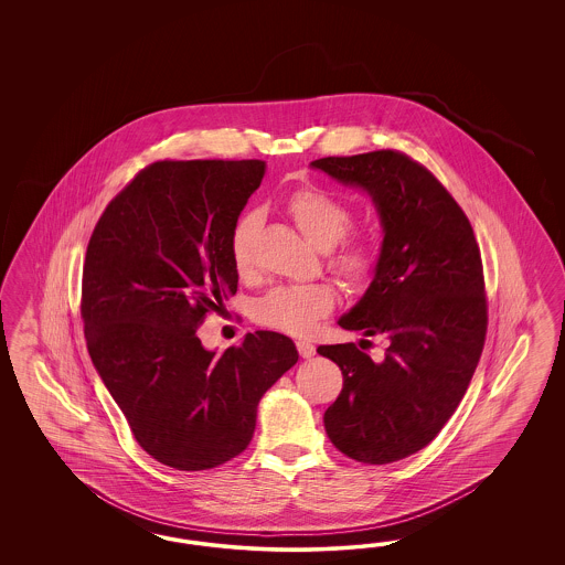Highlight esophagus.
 Masks as SVG:
<instances>
[{
	"label": "esophagus",
	"instance_id": "esophagus-1",
	"mask_svg": "<svg viewBox=\"0 0 565 565\" xmlns=\"http://www.w3.org/2000/svg\"><path fill=\"white\" fill-rule=\"evenodd\" d=\"M296 348H298V354H300L302 359H310V356H315V352H317L315 343H310L308 340H298Z\"/></svg>",
	"mask_w": 565,
	"mask_h": 565
}]
</instances>
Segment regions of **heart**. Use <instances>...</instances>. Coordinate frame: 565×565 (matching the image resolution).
Here are the masks:
<instances>
[{
  "mask_svg": "<svg viewBox=\"0 0 565 565\" xmlns=\"http://www.w3.org/2000/svg\"><path fill=\"white\" fill-rule=\"evenodd\" d=\"M286 211L317 248L329 250V269L350 290H360L369 284L376 269L375 246L362 236H348L354 225L350 206L317 186H305L291 192ZM257 215H244L234 223L230 234V255L236 274H250L253 246L257 236ZM335 305V294L326 284L310 286H279L260 296L253 305L255 321L291 335H305L317 326Z\"/></svg>",
  "mask_w": 565,
  "mask_h": 565,
  "instance_id": "1",
  "label": "heart"
}]
</instances>
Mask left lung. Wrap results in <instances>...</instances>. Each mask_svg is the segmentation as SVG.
<instances>
[{"label": "left lung", "instance_id": "1", "mask_svg": "<svg viewBox=\"0 0 565 565\" xmlns=\"http://www.w3.org/2000/svg\"><path fill=\"white\" fill-rule=\"evenodd\" d=\"M373 196L383 225L375 277L340 326L385 335V359L356 343L317 352L342 369L326 430L364 463L404 460L430 444L462 402L487 335L480 248L462 206L430 171L394 149L310 163Z\"/></svg>", "mask_w": 565, "mask_h": 565}]
</instances>
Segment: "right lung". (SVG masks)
<instances>
[{
	"mask_svg": "<svg viewBox=\"0 0 565 565\" xmlns=\"http://www.w3.org/2000/svg\"><path fill=\"white\" fill-rule=\"evenodd\" d=\"M265 161H154L105 206L86 246V348L138 445L175 470L242 454L263 394L298 360L290 338L248 333L222 356L196 335L236 294L230 234Z\"/></svg>",
	"mask_w": 565,
	"mask_h": 565,
	"instance_id": "1",
	"label": "right lung"
}]
</instances>
